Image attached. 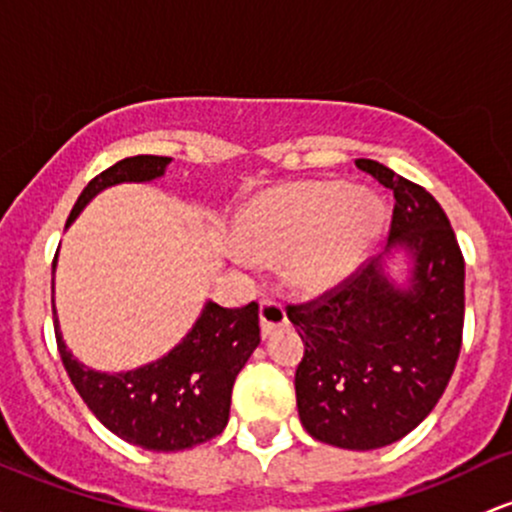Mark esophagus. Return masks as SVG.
<instances>
[{"label": "esophagus", "instance_id": "obj_1", "mask_svg": "<svg viewBox=\"0 0 512 512\" xmlns=\"http://www.w3.org/2000/svg\"><path fill=\"white\" fill-rule=\"evenodd\" d=\"M286 325V311L284 306L279 301L274 299H262L260 301V328H262V335L272 333V330L282 328Z\"/></svg>", "mask_w": 512, "mask_h": 512}]
</instances>
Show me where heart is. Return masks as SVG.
<instances>
[{"label": "heart", "instance_id": "heart-1", "mask_svg": "<svg viewBox=\"0 0 512 512\" xmlns=\"http://www.w3.org/2000/svg\"><path fill=\"white\" fill-rule=\"evenodd\" d=\"M384 223L379 199L338 179L284 184L260 194L240 216L235 260L286 257V279L306 294L330 289L367 255Z\"/></svg>", "mask_w": 512, "mask_h": 512}]
</instances>
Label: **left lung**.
I'll use <instances>...</instances> for the list:
<instances>
[{
  "instance_id": "obj_1",
  "label": "left lung",
  "mask_w": 512,
  "mask_h": 512,
  "mask_svg": "<svg viewBox=\"0 0 512 512\" xmlns=\"http://www.w3.org/2000/svg\"><path fill=\"white\" fill-rule=\"evenodd\" d=\"M355 165L393 192L389 247L411 250V289L372 260L316 299L289 303L286 316L306 345L301 425L325 445L364 452L406 437L445 393L462 350L464 255L428 189L376 160Z\"/></svg>"
}]
</instances>
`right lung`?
Here are the masks:
<instances>
[{
	"label": "right lung",
	"mask_w": 512,
	"mask_h": 512,
	"mask_svg": "<svg viewBox=\"0 0 512 512\" xmlns=\"http://www.w3.org/2000/svg\"><path fill=\"white\" fill-rule=\"evenodd\" d=\"M170 157L136 155L104 170L72 206V223L92 196L121 182L162 177ZM55 269V260H53ZM260 308H223L206 303L204 313L167 357L126 374H101L67 352L53 308L55 342L72 386L106 430L150 452H179L221 435L228 425L235 376L260 345Z\"/></svg>",
	"instance_id": "right-lung-1"
}]
</instances>
